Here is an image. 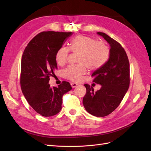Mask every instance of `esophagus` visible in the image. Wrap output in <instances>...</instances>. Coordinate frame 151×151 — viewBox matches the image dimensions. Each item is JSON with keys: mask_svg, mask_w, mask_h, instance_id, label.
Listing matches in <instances>:
<instances>
[{"mask_svg": "<svg viewBox=\"0 0 151 151\" xmlns=\"http://www.w3.org/2000/svg\"><path fill=\"white\" fill-rule=\"evenodd\" d=\"M70 85H71L72 88H76V87L78 86V84H76V83H71Z\"/></svg>", "mask_w": 151, "mask_h": 151, "instance_id": "34e87169", "label": "esophagus"}]
</instances>
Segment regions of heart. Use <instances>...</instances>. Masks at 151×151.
Here are the masks:
<instances>
[{"label": "heart", "instance_id": "1", "mask_svg": "<svg viewBox=\"0 0 151 151\" xmlns=\"http://www.w3.org/2000/svg\"><path fill=\"white\" fill-rule=\"evenodd\" d=\"M69 48L72 52L79 53L77 65H70L63 70L65 78L72 81H79L83 76L91 70H96L103 66L109 57V49L107 45L88 36L79 35L71 40ZM69 50L67 47L59 48L55 54V60L59 65L65 64Z\"/></svg>", "mask_w": 151, "mask_h": 151}]
</instances>
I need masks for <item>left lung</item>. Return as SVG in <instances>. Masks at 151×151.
<instances>
[{
  "label": "left lung",
  "mask_w": 151,
  "mask_h": 151,
  "mask_svg": "<svg viewBox=\"0 0 151 151\" xmlns=\"http://www.w3.org/2000/svg\"><path fill=\"white\" fill-rule=\"evenodd\" d=\"M97 34L106 41L110 47L107 62L94 71L92 76L94 83L101 86L96 92L92 86L84 84L86 93L83 105L91 115L103 117L109 115L119 106L129 89L130 64L125 50L116 41L104 33Z\"/></svg>",
  "instance_id": "8db88e82"
}]
</instances>
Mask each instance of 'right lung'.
Masks as SVG:
<instances>
[{
    "label": "right lung",
    "instance_id": "right-lung-1",
    "mask_svg": "<svg viewBox=\"0 0 151 151\" xmlns=\"http://www.w3.org/2000/svg\"><path fill=\"white\" fill-rule=\"evenodd\" d=\"M69 33L44 31L32 39L22 55L21 67L22 92L30 106L43 116H52L62 109L63 95L72 89L63 81L58 87L48 84L57 69L55 54Z\"/></svg>",
    "mask_w": 151,
    "mask_h": 151
}]
</instances>
